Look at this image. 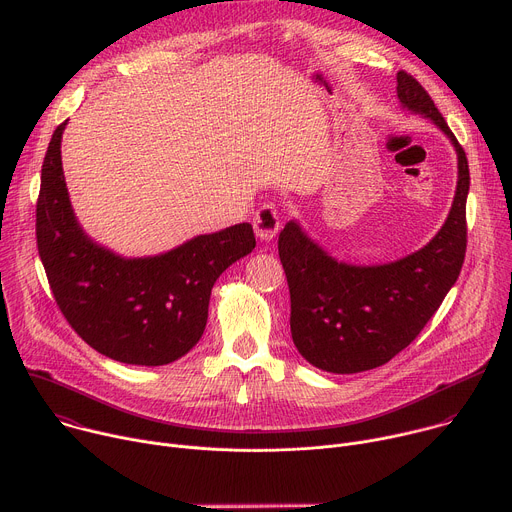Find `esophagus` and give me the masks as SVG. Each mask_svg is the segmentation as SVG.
<instances>
[{
    "label": "esophagus",
    "instance_id": "obj_1",
    "mask_svg": "<svg viewBox=\"0 0 512 512\" xmlns=\"http://www.w3.org/2000/svg\"><path fill=\"white\" fill-rule=\"evenodd\" d=\"M253 229H255V235L265 243L275 239L279 231V218H277V210L271 204H265L255 212Z\"/></svg>",
    "mask_w": 512,
    "mask_h": 512
}]
</instances>
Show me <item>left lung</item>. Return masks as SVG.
Wrapping results in <instances>:
<instances>
[{"instance_id":"left-lung-1","label":"left lung","mask_w":512,"mask_h":512,"mask_svg":"<svg viewBox=\"0 0 512 512\" xmlns=\"http://www.w3.org/2000/svg\"><path fill=\"white\" fill-rule=\"evenodd\" d=\"M403 109L429 119L452 141L458 182L450 214L419 251L383 265L338 261L298 221L279 233V259L291 300V338L316 369L352 375L381 367L407 348L456 283L466 255L468 160L427 91L397 72Z\"/></svg>"}]
</instances>
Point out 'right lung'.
<instances>
[{
  "label": "right lung",
  "instance_id": "1",
  "mask_svg": "<svg viewBox=\"0 0 512 512\" xmlns=\"http://www.w3.org/2000/svg\"><path fill=\"white\" fill-rule=\"evenodd\" d=\"M66 121L42 164L36 204L38 253L54 300L97 352L137 367H162L200 340L214 281L255 249L249 223L198 235L154 257H121L93 241L72 210L60 158Z\"/></svg>",
  "mask_w": 512,
  "mask_h": 512
}]
</instances>
